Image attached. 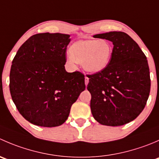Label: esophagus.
I'll return each instance as SVG.
<instances>
[{
  "label": "esophagus",
  "instance_id": "esophagus-1",
  "mask_svg": "<svg viewBox=\"0 0 159 159\" xmlns=\"http://www.w3.org/2000/svg\"><path fill=\"white\" fill-rule=\"evenodd\" d=\"M89 78L85 76V78H84V83H85V85H88V84H89Z\"/></svg>",
  "mask_w": 159,
  "mask_h": 159
}]
</instances>
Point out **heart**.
Listing matches in <instances>:
<instances>
[{
    "label": "heart",
    "instance_id": "1",
    "mask_svg": "<svg viewBox=\"0 0 159 159\" xmlns=\"http://www.w3.org/2000/svg\"><path fill=\"white\" fill-rule=\"evenodd\" d=\"M66 57L70 66L82 64L86 71L96 74L102 71L109 65L113 48L106 40H79L72 44Z\"/></svg>",
    "mask_w": 159,
    "mask_h": 159
}]
</instances>
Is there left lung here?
I'll return each mask as SVG.
<instances>
[{
  "instance_id": "obj_1",
  "label": "left lung",
  "mask_w": 159,
  "mask_h": 159,
  "mask_svg": "<svg viewBox=\"0 0 159 159\" xmlns=\"http://www.w3.org/2000/svg\"><path fill=\"white\" fill-rule=\"evenodd\" d=\"M93 37L108 40L114 47L108 67L88 75L91 114L103 125H123L140 115L148 98L151 80L146 56L125 32L110 31Z\"/></svg>"
}]
</instances>
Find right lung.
<instances>
[{
  "label": "right lung",
  "instance_id": "1",
  "mask_svg": "<svg viewBox=\"0 0 159 159\" xmlns=\"http://www.w3.org/2000/svg\"><path fill=\"white\" fill-rule=\"evenodd\" d=\"M70 41L66 34H37L20 46L13 60L11 98L20 115L31 124L48 128L62 125L85 89L83 74L65 70Z\"/></svg>",
  "mask_w": 159,
  "mask_h": 159
}]
</instances>
